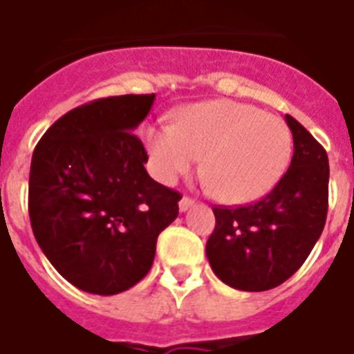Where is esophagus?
Here are the masks:
<instances>
[{
    "label": "esophagus",
    "instance_id": "34e87169",
    "mask_svg": "<svg viewBox=\"0 0 354 354\" xmlns=\"http://www.w3.org/2000/svg\"><path fill=\"white\" fill-rule=\"evenodd\" d=\"M194 205V200L192 198H189V196H183L182 200H180V210L182 212H185V210H189Z\"/></svg>",
    "mask_w": 354,
    "mask_h": 354
}]
</instances>
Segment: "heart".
Returning <instances> with one entry per match:
<instances>
[{"instance_id": "heart-1", "label": "heart", "mask_w": 354, "mask_h": 354, "mask_svg": "<svg viewBox=\"0 0 354 354\" xmlns=\"http://www.w3.org/2000/svg\"><path fill=\"white\" fill-rule=\"evenodd\" d=\"M156 176L165 183L185 176L203 159V176L214 196L245 205L268 194L284 176L293 136L283 118L234 100L192 104L178 113L176 124L145 129Z\"/></svg>"}]
</instances>
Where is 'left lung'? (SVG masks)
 Wrapping results in <instances>:
<instances>
[{
	"label": "left lung",
	"instance_id": "1",
	"mask_svg": "<svg viewBox=\"0 0 354 354\" xmlns=\"http://www.w3.org/2000/svg\"><path fill=\"white\" fill-rule=\"evenodd\" d=\"M293 156L281 182L259 201L214 207L216 227L207 241L212 272L243 292L283 284L313 250L328 216L326 149L293 117Z\"/></svg>",
	"mask_w": 354,
	"mask_h": 354
}]
</instances>
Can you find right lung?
Listing matches in <instances>:
<instances>
[{"label": "right lung", "instance_id": "right-lung-1", "mask_svg": "<svg viewBox=\"0 0 354 354\" xmlns=\"http://www.w3.org/2000/svg\"><path fill=\"white\" fill-rule=\"evenodd\" d=\"M151 95L91 100L53 122L35 145L28 214L35 241L68 283L95 295L135 286L182 194L147 174L135 129Z\"/></svg>", "mask_w": 354, "mask_h": 354}]
</instances>
